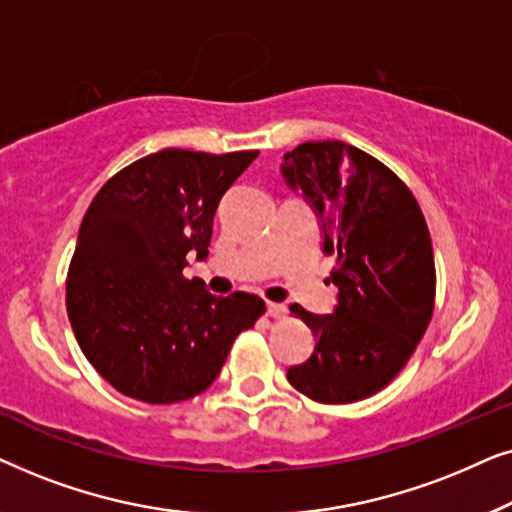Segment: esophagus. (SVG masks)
Segmentation results:
<instances>
[{"mask_svg":"<svg viewBox=\"0 0 512 512\" xmlns=\"http://www.w3.org/2000/svg\"><path fill=\"white\" fill-rule=\"evenodd\" d=\"M268 314L272 319H279L286 314V307L282 303H268Z\"/></svg>","mask_w":512,"mask_h":512,"instance_id":"34e87169","label":"esophagus"}]
</instances>
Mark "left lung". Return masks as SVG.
<instances>
[{"instance_id": "obj_1", "label": "left lung", "mask_w": 512, "mask_h": 512, "mask_svg": "<svg viewBox=\"0 0 512 512\" xmlns=\"http://www.w3.org/2000/svg\"><path fill=\"white\" fill-rule=\"evenodd\" d=\"M282 177L317 214L338 286L331 314L291 305L317 342L286 377L312 401H361L401 373L431 321L429 228L415 195L387 165L338 139L296 146L284 156Z\"/></svg>"}]
</instances>
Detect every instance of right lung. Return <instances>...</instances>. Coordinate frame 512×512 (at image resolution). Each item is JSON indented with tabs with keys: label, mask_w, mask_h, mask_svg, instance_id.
<instances>
[{
	"label": "right lung",
	"mask_w": 512,
	"mask_h": 512,
	"mask_svg": "<svg viewBox=\"0 0 512 512\" xmlns=\"http://www.w3.org/2000/svg\"><path fill=\"white\" fill-rule=\"evenodd\" d=\"M258 151L163 149L114 174L90 202L67 272V314L81 352L121 394L144 403L198 396L265 303L219 298L188 256L207 258L223 193Z\"/></svg>",
	"instance_id": "add662e5"
}]
</instances>
